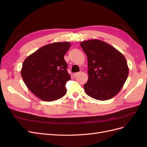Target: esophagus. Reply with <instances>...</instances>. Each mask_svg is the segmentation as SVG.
Masks as SVG:
<instances>
[{"mask_svg":"<svg viewBox=\"0 0 147 147\" xmlns=\"http://www.w3.org/2000/svg\"><path fill=\"white\" fill-rule=\"evenodd\" d=\"M80 74V72H77V73H74V77H77V75H78Z\"/></svg>","mask_w":147,"mask_h":147,"instance_id":"1","label":"esophagus"}]
</instances>
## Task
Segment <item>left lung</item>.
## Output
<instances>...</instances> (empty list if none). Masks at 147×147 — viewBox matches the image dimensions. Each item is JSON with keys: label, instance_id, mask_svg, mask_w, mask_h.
Here are the masks:
<instances>
[{"label": "left lung", "instance_id": "1", "mask_svg": "<svg viewBox=\"0 0 147 147\" xmlns=\"http://www.w3.org/2000/svg\"><path fill=\"white\" fill-rule=\"evenodd\" d=\"M80 46L88 58V80L84 84L86 94L99 100L112 99L121 90L128 77L125 57L98 39L83 41Z\"/></svg>", "mask_w": 147, "mask_h": 147}]
</instances>
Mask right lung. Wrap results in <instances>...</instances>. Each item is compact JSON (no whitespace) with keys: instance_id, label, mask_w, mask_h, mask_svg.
<instances>
[{"instance_id":"right-lung-1","label":"right lung","mask_w":147,"mask_h":147,"mask_svg":"<svg viewBox=\"0 0 147 147\" xmlns=\"http://www.w3.org/2000/svg\"><path fill=\"white\" fill-rule=\"evenodd\" d=\"M70 45L69 42L48 44L24 61L21 77L29 90L41 100H56L65 94V84L70 77L64 56Z\"/></svg>"}]
</instances>
